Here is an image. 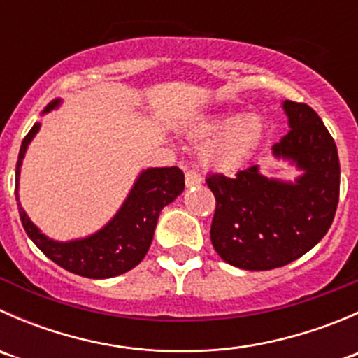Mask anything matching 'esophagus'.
Wrapping results in <instances>:
<instances>
[{
    "mask_svg": "<svg viewBox=\"0 0 358 358\" xmlns=\"http://www.w3.org/2000/svg\"><path fill=\"white\" fill-rule=\"evenodd\" d=\"M202 182L201 175L196 171V169H189V171L185 173V183L187 187H192V185H199Z\"/></svg>",
    "mask_w": 358,
    "mask_h": 358,
    "instance_id": "obj_1",
    "label": "esophagus"
}]
</instances>
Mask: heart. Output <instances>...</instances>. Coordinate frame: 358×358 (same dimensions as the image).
Returning <instances> with one entry per match:
<instances>
[{
  "label": "heart",
  "mask_w": 358,
  "mask_h": 358,
  "mask_svg": "<svg viewBox=\"0 0 358 358\" xmlns=\"http://www.w3.org/2000/svg\"><path fill=\"white\" fill-rule=\"evenodd\" d=\"M199 135L215 136L202 152L206 164L220 171H232L243 166L258 145L263 135V122L256 115H223L201 126Z\"/></svg>",
  "instance_id": "heart-1"
}]
</instances>
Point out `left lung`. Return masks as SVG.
I'll return each mask as SVG.
<instances>
[{"label": "left lung", "instance_id": "1", "mask_svg": "<svg viewBox=\"0 0 358 358\" xmlns=\"http://www.w3.org/2000/svg\"><path fill=\"white\" fill-rule=\"evenodd\" d=\"M291 129L273 145L303 175L294 183L259 175L258 166L234 178L211 173L215 251L244 270H272L308 252L327 234L339 201V157L334 138L310 106L284 102Z\"/></svg>", "mask_w": 358, "mask_h": 358}]
</instances>
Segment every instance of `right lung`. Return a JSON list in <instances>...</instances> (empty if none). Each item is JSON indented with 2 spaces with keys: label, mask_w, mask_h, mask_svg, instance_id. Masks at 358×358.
<instances>
[{
  "label": "right lung",
  "mask_w": 358,
  "mask_h": 358,
  "mask_svg": "<svg viewBox=\"0 0 358 358\" xmlns=\"http://www.w3.org/2000/svg\"><path fill=\"white\" fill-rule=\"evenodd\" d=\"M57 106L59 100H53L45 112L52 110ZM38 129L39 122H36L22 140L15 169L17 206L27 236L53 263L76 275L88 277V279H109L135 268L149 251L161 209L183 192L185 175L182 169L176 166L145 169L138 176L117 215L100 232L86 239L55 243L43 236L34 223L27 218L17 194L20 164L29 142L38 133Z\"/></svg>",
  "instance_id": "1"
}]
</instances>
